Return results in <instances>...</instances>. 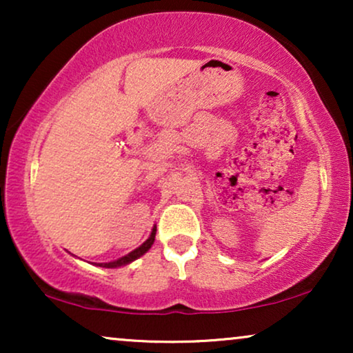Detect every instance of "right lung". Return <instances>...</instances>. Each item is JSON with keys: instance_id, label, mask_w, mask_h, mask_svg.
Returning a JSON list of instances; mask_svg holds the SVG:
<instances>
[{"instance_id": "right-lung-1", "label": "right lung", "mask_w": 353, "mask_h": 353, "mask_svg": "<svg viewBox=\"0 0 353 353\" xmlns=\"http://www.w3.org/2000/svg\"><path fill=\"white\" fill-rule=\"evenodd\" d=\"M156 226H154L152 228V231H151V234H149V238L144 241V243L139 245L138 249H134V250H132V252L130 254H127V255H123V257H120V259H117V260H112V262H108V263H96L98 265V267H103V268H119V267H123V265H128V263H132L133 260H137V259H139L141 257V255H144L148 252L149 249H151V245L154 244V239H156Z\"/></svg>"}]
</instances>
